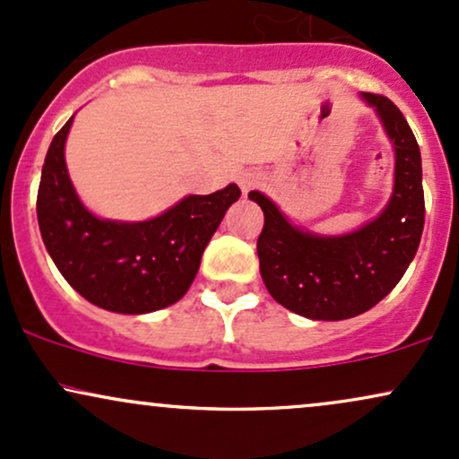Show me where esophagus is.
Returning <instances> with one entry per match:
<instances>
[{"label":"esophagus","mask_w":459,"mask_h":459,"mask_svg":"<svg viewBox=\"0 0 459 459\" xmlns=\"http://www.w3.org/2000/svg\"><path fill=\"white\" fill-rule=\"evenodd\" d=\"M259 183H261L259 172H244V175L239 177V187H241V192H244V194L252 192V189L259 186Z\"/></svg>","instance_id":"1"}]
</instances>
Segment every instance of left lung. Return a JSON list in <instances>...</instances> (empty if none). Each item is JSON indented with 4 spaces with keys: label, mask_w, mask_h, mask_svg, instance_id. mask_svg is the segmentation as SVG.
Listing matches in <instances>:
<instances>
[{
    "label": "left lung",
    "mask_w": 459,
    "mask_h": 459,
    "mask_svg": "<svg viewBox=\"0 0 459 459\" xmlns=\"http://www.w3.org/2000/svg\"><path fill=\"white\" fill-rule=\"evenodd\" d=\"M380 114L394 144V192L380 218L343 237H315L284 220L259 192L265 224L256 239L267 291L278 304L308 319H350L376 307L402 281L425 224L420 151L402 109L384 94H362Z\"/></svg>",
    "instance_id": "obj_1"
}]
</instances>
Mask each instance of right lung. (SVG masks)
Returning <instances> with one entry per match:
<instances>
[{
	"instance_id": "right-lung-1",
	"label": "right lung",
	"mask_w": 459,
	"mask_h": 459,
	"mask_svg": "<svg viewBox=\"0 0 459 459\" xmlns=\"http://www.w3.org/2000/svg\"><path fill=\"white\" fill-rule=\"evenodd\" d=\"M71 123L51 140L36 198L47 252L94 307L127 315L170 307L186 296L204 247L241 189L230 183L209 196H187L146 222L99 220L79 203L68 178L65 142Z\"/></svg>"
}]
</instances>
